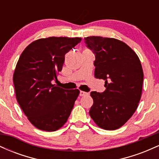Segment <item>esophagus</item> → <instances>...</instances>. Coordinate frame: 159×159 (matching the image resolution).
Returning <instances> with one entry per match:
<instances>
[{"instance_id": "34e87169", "label": "esophagus", "mask_w": 159, "mask_h": 159, "mask_svg": "<svg viewBox=\"0 0 159 159\" xmlns=\"http://www.w3.org/2000/svg\"><path fill=\"white\" fill-rule=\"evenodd\" d=\"M87 95H89V93L84 92V91H80V96H87Z\"/></svg>"}]
</instances>
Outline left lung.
I'll use <instances>...</instances> for the list:
<instances>
[{"mask_svg":"<svg viewBox=\"0 0 159 159\" xmlns=\"http://www.w3.org/2000/svg\"><path fill=\"white\" fill-rule=\"evenodd\" d=\"M95 55V76L104 79L105 90L90 93L89 114L100 128L115 130L130 119L141 97L143 72L136 53L120 40L102 36L84 38Z\"/></svg>","mask_w":159,"mask_h":159,"instance_id":"obj_1","label":"left lung"}]
</instances>
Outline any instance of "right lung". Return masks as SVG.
I'll list each match as a JSON object with an SVG mask.
<instances>
[{
	"mask_svg": "<svg viewBox=\"0 0 159 159\" xmlns=\"http://www.w3.org/2000/svg\"><path fill=\"white\" fill-rule=\"evenodd\" d=\"M81 38L48 37L30 43L20 56L13 75L17 102L34 126L53 132L68 120L79 95L78 90H65L55 84L65 54Z\"/></svg>",
	"mask_w": 159,
	"mask_h": 159,
	"instance_id": "obj_1",
	"label": "right lung"
}]
</instances>
